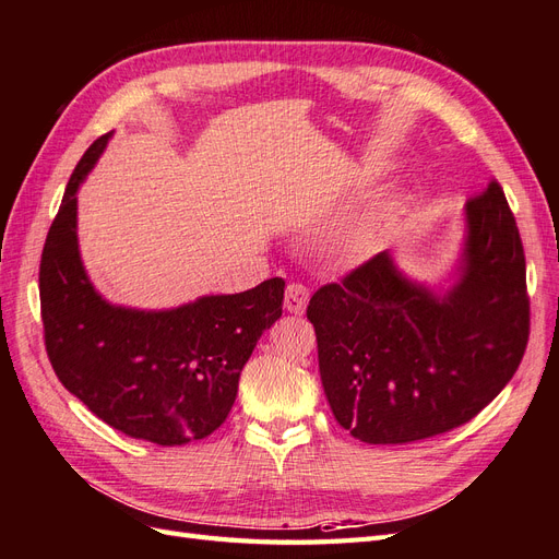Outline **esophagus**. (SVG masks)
I'll return each mask as SVG.
<instances>
[{
	"label": "esophagus",
	"mask_w": 559,
	"mask_h": 559,
	"mask_svg": "<svg viewBox=\"0 0 559 559\" xmlns=\"http://www.w3.org/2000/svg\"><path fill=\"white\" fill-rule=\"evenodd\" d=\"M309 302V288L302 283H290L285 288V309L290 313H302Z\"/></svg>",
	"instance_id": "34e87169"
}]
</instances>
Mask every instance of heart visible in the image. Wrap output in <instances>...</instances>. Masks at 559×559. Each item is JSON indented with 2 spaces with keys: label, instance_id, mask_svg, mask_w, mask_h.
I'll return each mask as SVG.
<instances>
[{
  "label": "heart",
  "instance_id": "1",
  "mask_svg": "<svg viewBox=\"0 0 559 559\" xmlns=\"http://www.w3.org/2000/svg\"><path fill=\"white\" fill-rule=\"evenodd\" d=\"M382 231V222L378 217H366L359 224H354L347 234V248L352 250H368L376 246V240Z\"/></svg>",
  "mask_w": 559,
  "mask_h": 559
}]
</instances>
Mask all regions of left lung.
Returning a JSON list of instances; mask_svg holds the SVG:
<instances>
[{"label":"left lung","instance_id":"left-lung-1","mask_svg":"<svg viewBox=\"0 0 559 559\" xmlns=\"http://www.w3.org/2000/svg\"><path fill=\"white\" fill-rule=\"evenodd\" d=\"M461 278L447 295L388 252L313 293L307 319L335 420L366 443H408L469 423L506 388L528 342L526 262L496 179L465 205Z\"/></svg>","mask_w":559,"mask_h":559}]
</instances>
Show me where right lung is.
<instances>
[{
	"mask_svg": "<svg viewBox=\"0 0 559 559\" xmlns=\"http://www.w3.org/2000/svg\"><path fill=\"white\" fill-rule=\"evenodd\" d=\"M98 136L70 177L39 262V305L53 373L96 418L134 439L181 447L231 411L257 340L283 313V278L167 311L112 307L78 250V189L104 153Z\"/></svg>",
	"mask_w": 559,
	"mask_h": 559,
	"instance_id": "add662e5",
	"label": "right lung"
}]
</instances>
